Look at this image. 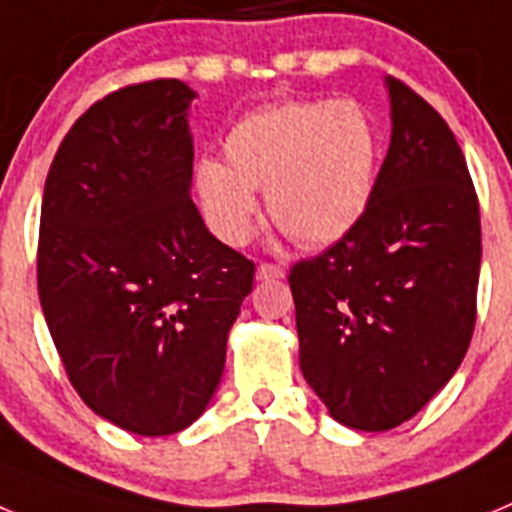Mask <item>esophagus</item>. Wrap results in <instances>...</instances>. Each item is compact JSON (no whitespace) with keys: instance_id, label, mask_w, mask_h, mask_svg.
<instances>
[{"instance_id":"obj_1","label":"esophagus","mask_w":512,"mask_h":512,"mask_svg":"<svg viewBox=\"0 0 512 512\" xmlns=\"http://www.w3.org/2000/svg\"><path fill=\"white\" fill-rule=\"evenodd\" d=\"M284 277V269L279 264H261L256 269V279L261 282H269V279H282Z\"/></svg>"}]
</instances>
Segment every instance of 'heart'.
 <instances>
[{
	"instance_id": "b5f03b06",
	"label": "heart",
	"mask_w": 512,
	"mask_h": 512,
	"mask_svg": "<svg viewBox=\"0 0 512 512\" xmlns=\"http://www.w3.org/2000/svg\"><path fill=\"white\" fill-rule=\"evenodd\" d=\"M223 151L228 166H197V192L212 230L230 246L246 243L256 223L253 189H266L271 220L302 246L343 238L372 200L379 138L356 102L274 104L243 117Z\"/></svg>"
}]
</instances>
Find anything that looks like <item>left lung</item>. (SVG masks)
Segmentation results:
<instances>
[{"mask_svg": "<svg viewBox=\"0 0 512 512\" xmlns=\"http://www.w3.org/2000/svg\"><path fill=\"white\" fill-rule=\"evenodd\" d=\"M390 151L359 223L289 269L300 366L338 423L390 431L467 354L482 261L479 200L441 115L387 79Z\"/></svg>", "mask_w": 512, "mask_h": 512, "instance_id": "left-lung-1", "label": "left lung"}]
</instances>
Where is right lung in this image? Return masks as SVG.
<instances>
[{"mask_svg":"<svg viewBox=\"0 0 512 512\" xmlns=\"http://www.w3.org/2000/svg\"><path fill=\"white\" fill-rule=\"evenodd\" d=\"M192 89L130 84L71 125L43 189L38 295L66 377L138 436L205 413L256 264L220 243L189 197Z\"/></svg>","mask_w":512,"mask_h":512,"instance_id":"right-lung-1","label":"right lung"}]
</instances>
